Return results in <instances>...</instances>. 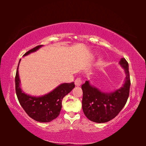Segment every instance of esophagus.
Here are the masks:
<instances>
[{
    "instance_id": "34e87169",
    "label": "esophagus",
    "mask_w": 146,
    "mask_h": 146,
    "mask_svg": "<svg viewBox=\"0 0 146 146\" xmlns=\"http://www.w3.org/2000/svg\"><path fill=\"white\" fill-rule=\"evenodd\" d=\"M74 83L76 86H80L82 84V80L80 78H78L75 80Z\"/></svg>"
}]
</instances>
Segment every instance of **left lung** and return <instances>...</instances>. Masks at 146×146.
Listing matches in <instances>:
<instances>
[{
  "label": "left lung",
  "instance_id": "1",
  "mask_svg": "<svg viewBox=\"0 0 146 146\" xmlns=\"http://www.w3.org/2000/svg\"><path fill=\"white\" fill-rule=\"evenodd\" d=\"M119 64L124 70L125 74L124 83L119 89L111 92H104L91 85L89 80L82 85L84 113L94 122L105 123L114 118L127 100L130 87L128 63L122 58Z\"/></svg>",
  "mask_w": 146,
  "mask_h": 146
}]
</instances>
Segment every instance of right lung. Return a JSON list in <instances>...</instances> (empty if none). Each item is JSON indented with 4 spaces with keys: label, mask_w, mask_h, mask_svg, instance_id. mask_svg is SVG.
Instances as JSON below:
<instances>
[{
    "label": "right lung",
    "mask_w": 146,
    "mask_h": 146,
    "mask_svg": "<svg viewBox=\"0 0 146 146\" xmlns=\"http://www.w3.org/2000/svg\"><path fill=\"white\" fill-rule=\"evenodd\" d=\"M43 45H39L30 50L23 56L35 52ZM21 60H19V63ZM19 65L15 77L16 93L20 104L31 118L39 122H50L56 118L62 108L63 98L75 87L74 83H63L50 92L41 96H34L23 92L21 88L19 74Z\"/></svg>",
    "instance_id": "right-lung-1"
}]
</instances>
